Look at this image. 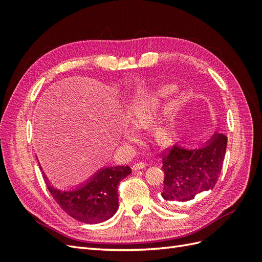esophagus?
Instances as JSON below:
<instances>
[{
	"label": "esophagus",
	"instance_id": "34e87169",
	"mask_svg": "<svg viewBox=\"0 0 262 262\" xmlns=\"http://www.w3.org/2000/svg\"><path fill=\"white\" fill-rule=\"evenodd\" d=\"M145 166H146V164H145V163H143V162H139V163L134 164V165L132 166V169H133V170H140V169H143V168H145Z\"/></svg>",
	"mask_w": 262,
	"mask_h": 262
}]
</instances>
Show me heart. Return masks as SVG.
Here are the masks:
<instances>
[{"label":"heart","mask_w":262,"mask_h":262,"mask_svg":"<svg viewBox=\"0 0 262 262\" xmlns=\"http://www.w3.org/2000/svg\"><path fill=\"white\" fill-rule=\"evenodd\" d=\"M170 89H164L157 96H145L134 100L128 109L126 119L133 129H145L152 124L160 113L162 99L170 94ZM129 141H133L132 134L126 136ZM173 137V131L169 124H160L152 131V139L158 145H168Z\"/></svg>","instance_id":"heart-1"}]
</instances>
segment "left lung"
I'll return each instance as SVG.
<instances>
[{"instance_id":"obj_1","label":"left lung","mask_w":262,"mask_h":262,"mask_svg":"<svg viewBox=\"0 0 262 262\" xmlns=\"http://www.w3.org/2000/svg\"><path fill=\"white\" fill-rule=\"evenodd\" d=\"M227 137L214 133L203 146L185 148L178 145L163 154L164 189L162 196L168 203L193 200L215 186L223 166Z\"/></svg>"}]
</instances>
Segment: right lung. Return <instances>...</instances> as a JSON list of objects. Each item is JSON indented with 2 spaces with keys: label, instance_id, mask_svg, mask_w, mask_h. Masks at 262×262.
I'll return each mask as SVG.
<instances>
[{
  "label": "right lung",
  "instance_id": "right-lung-1",
  "mask_svg": "<svg viewBox=\"0 0 262 262\" xmlns=\"http://www.w3.org/2000/svg\"><path fill=\"white\" fill-rule=\"evenodd\" d=\"M39 168L54 201L68 215L86 224L100 223L114 215L119 207L118 186L131 173L129 166L101 168L80 187L62 191L50 185L40 164Z\"/></svg>",
  "mask_w": 262,
  "mask_h": 262
}]
</instances>
